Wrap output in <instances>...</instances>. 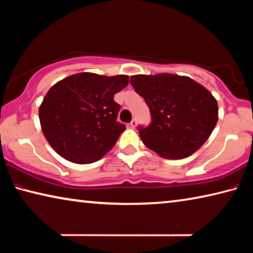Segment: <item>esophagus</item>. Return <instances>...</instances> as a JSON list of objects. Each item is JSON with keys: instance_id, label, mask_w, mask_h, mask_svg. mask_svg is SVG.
Segmentation results:
<instances>
[{"instance_id": "esophagus-1", "label": "esophagus", "mask_w": 253, "mask_h": 253, "mask_svg": "<svg viewBox=\"0 0 253 253\" xmlns=\"http://www.w3.org/2000/svg\"><path fill=\"white\" fill-rule=\"evenodd\" d=\"M129 126H130L131 128H135L136 126H137V120H136V119H133V120H131L130 124H129Z\"/></svg>"}]
</instances>
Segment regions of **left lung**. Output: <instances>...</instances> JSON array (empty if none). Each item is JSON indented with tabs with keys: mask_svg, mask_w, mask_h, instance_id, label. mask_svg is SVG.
<instances>
[{
	"mask_svg": "<svg viewBox=\"0 0 253 253\" xmlns=\"http://www.w3.org/2000/svg\"><path fill=\"white\" fill-rule=\"evenodd\" d=\"M130 84L150 108L152 122L138 126L144 145L166 159L191 155L210 137L218 119L216 99L187 76L133 75Z\"/></svg>",
	"mask_w": 253,
	"mask_h": 253,
	"instance_id": "left-lung-1",
	"label": "left lung"
}]
</instances>
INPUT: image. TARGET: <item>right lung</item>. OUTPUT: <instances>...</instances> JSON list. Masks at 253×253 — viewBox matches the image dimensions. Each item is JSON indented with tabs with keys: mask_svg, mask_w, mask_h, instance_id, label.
<instances>
[{
	"mask_svg": "<svg viewBox=\"0 0 253 253\" xmlns=\"http://www.w3.org/2000/svg\"><path fill=\"white\" fill-rule=\"evenodd\" d=\"M127 75H71L51 86L39 108L42 133L64 159L78 164L98 161L126 126L117 120L114 95L126 87Z\"/></svg>",
	"mask_w": 253,
	"mask_h": 253,
	"instance_id": "add662e5",
	"label": "right lung"
}]
</instances>
